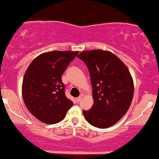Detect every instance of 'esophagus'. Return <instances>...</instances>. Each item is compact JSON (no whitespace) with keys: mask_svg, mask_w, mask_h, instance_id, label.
<instances>
[{"mask_svg":"<svg viewBox=\"0 0 159 159\" xmlns=\"http://www.w3.org/2000/svg\"><path fill=\"white\" fill-rule=\"evenodd\" d=\"M83 96H84V95H80V96H79V97H78V98H76V101H77V102H79V101L81 100V98H83Z\"/></svg>","mask_w":159,"mask_h":159,"instance_id":"esophagus-1","label":"esophagus"}]
</instances>
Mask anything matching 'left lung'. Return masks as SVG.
I'll list each match as a JSON object with an SVG mask.
<instances>
[{
  "label": "left lung",
  "mask_w": 159,
  "mask_h": 159,
  "mask_svg": "<svg viewBox=\"0 0 159 159\" xmlns=\"http://www.w3.org/2000/svg\"><path fill=\"white\" fill-rule=\"evenodd\" d=\"M90 75L94 103L83 110L93 127L107 128L123 117L133 101L134 84L127 66L116 55L102 49L84 51L78 55Z\"/></svg>",
  "instance_id": "obj_1"
}]
</instances>
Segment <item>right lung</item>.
I'll list each match as a JSON object with an SVG mask.
<instances>
[{
    "label": "right lung",
    "mask_w": 159,
    "mask_h": 159,
    "mask_svg": "<svg viewBox=\"0 0 159 159\" xmlns=\"http://www.w3.org/2000/svg\"><path fill=\"white\" fill-rule=\"evenodd\" d=\"M78 52L51 51L34 59L25 72L22 95L32 116L47 124L66 116L73 103L65 95L61 76Z\"/></svg>",
    "instance_id": "right-lung-1"
}]
</instances>
